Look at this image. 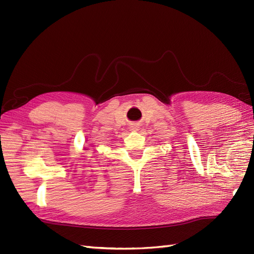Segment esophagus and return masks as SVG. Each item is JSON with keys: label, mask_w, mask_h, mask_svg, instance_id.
<instances>
[{"label": "esophagus", "mask_w": 254, "mask_h": 254, "mask_svg": "<svg viewBox=\"0 0 254 254\" xmlns=\"http://www.w3.org/2000/svg\"><path fill=\"white\" fill-rule=\"evenodd\" d=\"M131 128H132V129H135V127H134V126H131Z\"/></svg>", "instance_id": "obj_1"}]
</instances>
